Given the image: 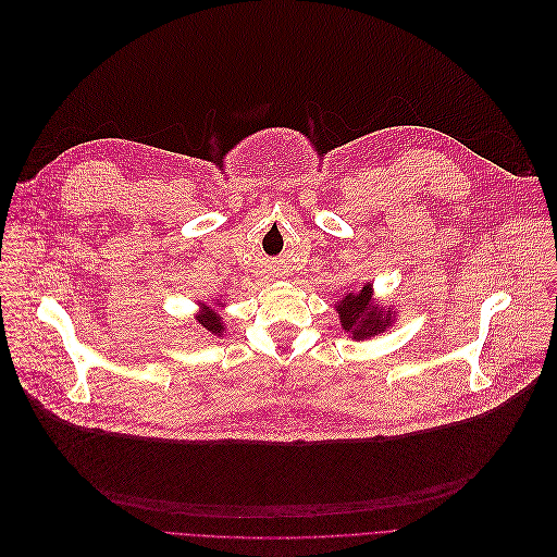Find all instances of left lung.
<instances>
[{
	"label": "left lung",
	"instance_id": "obj_1",
	"mask_svg": "<svg viewBox=\"0 0 557 557\" xmlns=\"http://www.w3.org/2000/svg\"><path fill=\"white\" fill-rule=\"evenodd\" d=\"M336 311L341 315V326L345 333H349L351 341H367L384 333L393 320L395 313L388 307L386 311L373 300V285L367 283L360 292H349L338 305Z\"/></svg>",
	"mask_w": 557,
	"mask_h": 557
}]
</instances>
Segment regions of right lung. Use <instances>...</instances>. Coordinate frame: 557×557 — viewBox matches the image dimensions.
<instances>
[{"label":"right lung","mask_w":557,"mask_h":557,"mask_svg":"<svg viewBox=\"0 0 557 557\" xmlns=\"http://www.w3.org/2000/svg\"><path fill=\"white\" fill-rule=\"evenodd\" d=\"M199 305H201V311L195 315V320L201 324V329L206 333H212V336H224L226 324H224V320H221V315L216 313V309L206 305V302H199ZM216 307H224V305L216 300Z\"/></svg>","instance_id":"right-lung-1"}]
</instances>
